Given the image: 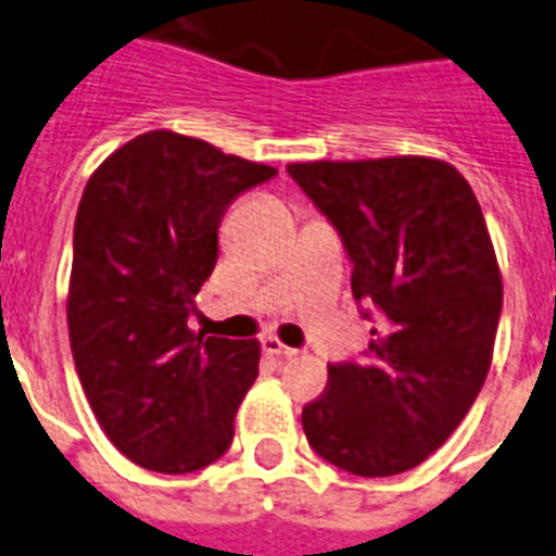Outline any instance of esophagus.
<instances>
[{
    "instance_id": "obj_1",
    "label": "esophagus",
    "mask_w": 556,
    "mask_h": 556,
    "mask_svg": "<svg viewBox=\"0 0 556 556\" xmlns=\"http://www.w3.org/2000/svg\"><path fill=\"white\" fill-rule=\"evenodd\" d=\"M263 352L265 355H279V358H293V355H299V350H293V346H285L277 336L263 338Z\"/></svg>"
}]
</instances>
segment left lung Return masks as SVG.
<instances>
[{"mask_svg": "<svg viewBox=\"0 0 556 556\" xmlns=\"http://www.w3.org/2000/svg\"><path fill=\"white\" fill-rule=\"evenodd\" d=\"M288 173L338 229L352 296L378 316L366 361L332 364L302 408L318 456L366 479L431 456L479 397L501 285L481 206L442 159L296 162Z\"/></svg>", "mask_w": 556, "mask_h": 556, "instance_id": "1", "label": "left lung"}]
</instances>
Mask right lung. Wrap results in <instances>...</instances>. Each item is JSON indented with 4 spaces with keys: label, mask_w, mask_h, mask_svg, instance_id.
I'll use <instances>...</instances> for the list:
<instances>
[{
    "label": "right lung",
    "mask_w": 556,
    "mask_h": 556,
    "mask_svg": "<svg viewBox=\"0 0 556 556\" xmlns=\"http://www.w3.org/2000/svg\"><path fill=\"white\" fill-rule=\"evenodd\" d=\"M274 176L204 139L148 131L86 185L66 299L72 358L105 437L144 470H201L231 445L260 341L204 338L187 318L218 263L226 206Z\"/></svg>",
    "instance_id": "1"
}]
</instances>
